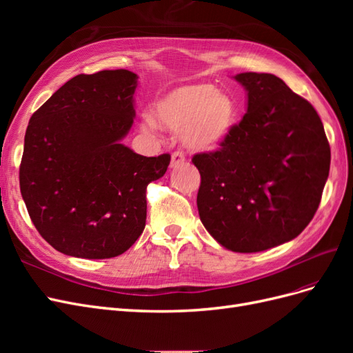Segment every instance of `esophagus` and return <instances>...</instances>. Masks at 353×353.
I'll list each match as a JSON object with an SVG mask.
<instances>
[{"instance_id": "obj_1", "label": "esophagus", "mask_w": 353, "mask_h": 353, "mask_svg": "<svg viewBox=\"0 0 353 353\" xmlns=\"http://www.w3.org/2000/svg\"><path fill=\"white\" fill-rule=\"evenodd\" d=\"M185 162V154L183 152H174L172 153V157H170V166L175 168L181 163Z\"/></svg>"}]
</instances>
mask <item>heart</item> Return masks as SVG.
<instances>
[{"mask_svg":"<svg viewBox=\"0 0 353 353\" xmlns=\"http://www.w3.org/2000/svg\"><path fill=\"white\" fill-rule=\"evenodd\" d=\"M153 115L143 117L141 128L153 134L160 126L179 131L181 141L196 152L216 148L228 137L236 121V104L227 92L209 83L178 87L154 103Z\"/></svg>","mask_w":353,"mask_h":353,"instance_id":"heart-1","label":"heart"}]
</instances>
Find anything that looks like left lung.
<instances>
[{"label":"left lung","mask_w":353,"mask_h":353,"mask_svg":"<svg viewBox=\"0 0 353 353\" xmlns=\"http://www.w3.org/2000/svg\"><path fill=\"white\" fill-rule=\"evenodd\" d=\"M248 112L221 148L193 157L200 221L223 248L268 250L301 234L321 201L330 144L312 104L271 73L234 77Z\"/></svg>","instance_id":"1"}]
</instances>
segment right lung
<instances>
[{
  "label": "right lung",
  "mask_w": 353,
  "mask_h": 353,
  "mask_svg": "<svg viewBox=\"0 0 353 353\" xmlns=\"http://www.w3.org/2000/svg\"><path fill=\"white\" fill-rule=\"evenodd\" d=\"M137 82L126 69L78 74L29 121L20 193L42 239L68 256L114 258L144 231L147 185L165 175L170 156L122 144Z\"/></svg>",
  "instance_id": "right-lung-1"
}]
</instances>
